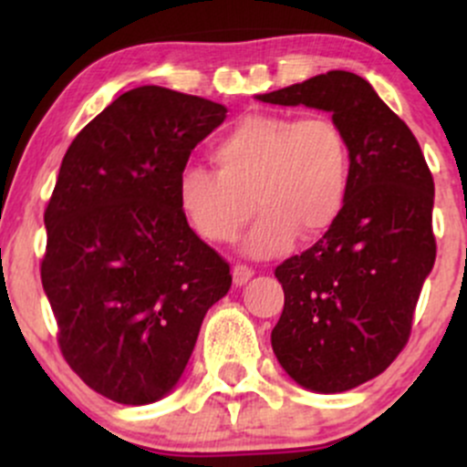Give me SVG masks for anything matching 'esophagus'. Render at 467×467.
<instances>
[{"label": "esophagus", "mask_w": 467, "mask_h": 467, "mask_svg": "<svg viewBox=\"0 0 467 467\" xmlns=\"http://www.w3.org/2000/svg\"><path fill=\"white\" fill-rule=\"evenodd\" d=\"M254 276V270H252V267H248V265H234L233 267V281H234V285H245V283L250 281V278Z\"/></svg>", "instance_id": "34e87169"}]
</instances>
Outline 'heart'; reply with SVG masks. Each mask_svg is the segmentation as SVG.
<instances>
[{
  "mask_svg": "<svg viewBox=\"0 0 467 467\" xmlns=\"http://www.w3.org/2000/svg\"><path fill=\"white\" fill-rule=\"evenodd\" d=\"M208 158L215 171H182V211L211 244H233L261 211L244 244L256 259L285 252L296 234H325L349 195V140L327 114L244 116L211 144Z\"/></svg>",
  "mask_w": 467,
  "mask_h": 467,
  "instance_id": "b5f03b06",
  "label": "heart"
}]
</instances>
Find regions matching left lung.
<instances>
[{
  "label": "left lung",
  "mask_w": 467,
  "mask_h": 467,
  "mask_svg": "<svg viewBox=\"0 0 467 467\" xmlns=\"http://www.w3.org/2000/svg\"><path fill=\"white\" fill-rule=\"evenodd\" d=\"M331 111L351 149V186L337 222L275 270L285 305L272 349L289 378L342 393L387 371L410 337L435 265V182L406 122L345 69L256 96Z\"/></svg>",
  "instance_id": "left-lung-1"
}]
</instances>
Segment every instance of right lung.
Wrapping results in <instances>:
<instances>
[{"label":"right lung","instance_id":"add662e5","mask_svg":"<svg viewBox=\"0 0 467 467\" xmlns=\"http://www.w3.org/2000/svg\"><path fill=\"white\" fill-rule=\"evenodd\" d=\"M226 111L142 85L85 125L61 162L41 283L69 368L118 404H151L178 384L203 316L233 283L178 192L191 151Z\"/></svg>","mask_w":467,"mask_h":467}]
</instances>
